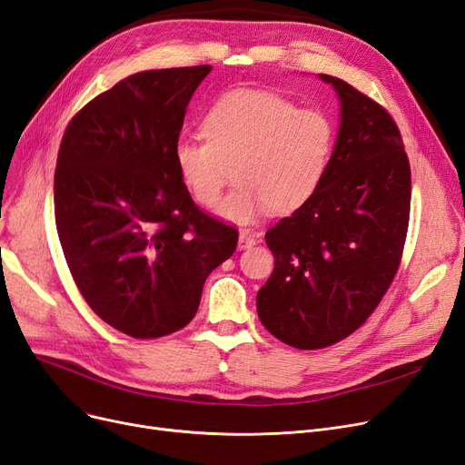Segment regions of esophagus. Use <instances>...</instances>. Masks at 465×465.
I'll use <instances>...</instances> for the list:
<instances>
[{
	"instance_id": "esophagus-1",
	"label": "esophagus",
	"mask_w": 465,
	"mask_h": 465,
	"mask_svg": "<svg viewBox=\"0 0 465 465\" xmlns=\"http://www.w3.org/2000/svg\"><path fill=\"white\" fill-rule=\"evenodd\" d=\"M259 243V239H256V235L254 233H251V232H242L239 233V242H237V247L239 249H251L252 245H256Z\"/></svg>"
}]
</instances>
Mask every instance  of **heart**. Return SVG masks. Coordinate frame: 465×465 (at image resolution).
Segmentation results:
<instances>
[{"label": "heart", "instance_id": "heart-1", "mask_svg": "<svg viewBox=\"0 0 465 465\" xmlns=\"http://www.w3.org/2000/svg\"><path fill=\"white\" fill-rule=\"evenodd\" d=\"M204 140H180L174 164L180 182L211 209L233 176L239 185L218 214L249 223L264 211L293 213L311 201L328 174L337 128L328 111L297 107L262 90H232L203 116Z\"/></svg>", "mask_w": 465, "mask_h": 465}]
</instances>
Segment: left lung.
I'll use <instances>...</instances> for the list:
<instances>
[{
    "label": "left lung",
    "instance_id": "1",
    "mask_svg": "<svg viewBox=\"0 0 465 465\" xmlns=\"http://www.w3.org/2000/svg\"><path fill=\"white\" fill-rule=\"evenodd\" d=\"M341 103L333 157L318 192L266 232L273 272L256 295L285 345L323 349L354 333L399 270L411 176L399 126L345 80L320 74Z\"/></svg>",
    "mask_w": 465,
    "mask_h": 465
}]
</instances>
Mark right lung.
Here are the masks:
<instances>
[{"mask_svg": "<svg viewBox=\"0 0 465 465\" xmlns=\"http://www.w3.org/2000/svg\"><path fill=\"white\" fill-rule=\"evenodd\" d=\"M211 64L132 74L68 123L55 168V223L92 311L135 339L193 320L204 280L237 247V230L193 203L174 145Z\"/></svg>", "mask_w": 465, "mask_h": 465, "instance_id": "right-lung-1", "label": "right lung"}]
</instances>
